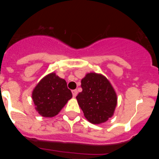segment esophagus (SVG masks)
<instances>
[{
	"instance_id": "obj_1",
	"label": "esophagus",
	"mask_w": 159,
	"mask_h": 159,
	"mask_svg": "<svg viewBox=\"0 0 159 159\" xmlns=\"http://www.w3.org/2000/svg\"><path fill=\"white\" fill-rule=\"evenodd\" d=\"M71 92H72L73 97H75L77 95V94H78V92H77V90H72V91H71Z\"/></svg>"
}]
</instances>
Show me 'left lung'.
I'll return each instance as SVG.
<instances>
[{
	"mask_svg": "<svg viewBox=\"0 0 159 159\" xmlns=\"http://www.w3.org/2000/svg\"><path fill=\"white\" fill-rule=\"evenodd\" d=\"M83 91L76 99L90 123L99 124L113 116L117 96L110 82L96 73H88L81 80Z\"/></svg>",
	"mask_w": 159,
	"mask_h": 159,
	"instance_id": "8db88e82",
	"label": "left lung"
}]
</instances>
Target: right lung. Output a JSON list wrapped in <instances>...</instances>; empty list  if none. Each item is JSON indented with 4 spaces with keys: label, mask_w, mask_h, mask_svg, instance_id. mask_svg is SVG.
I'll use <instances>...</instances> for the list:
<instances>
[{
    "label": "right lung",
    "mask_w": 159,
    "mask_h": 159,
    "mask_svg": "<svg viewBox=\"0 0 159 159\" xmlns=\"http://www.w3.org/2000/svg\"><path fill=\"white\" fill-rule=\"evenodd\" d=\"M71 97L66 81L55 73L42 79L32 92L36 110L43 117L57 116Z\"/></svg>",
    "instance_id": "add662e5"
}]
</instances>
